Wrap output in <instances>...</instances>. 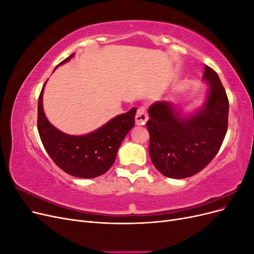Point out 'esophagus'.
<instances>
[{
  "mask_svg": "<svg viewBox=\"0 0 254 254\" xmlns=\"http://www.w3.org/2000/svg\"><path fill=\"white\" fill-rule=\"evenodd\" d=\"M148 120V114L146 112L145 107H140L135 114V124L136 125H144Z\"/></svg>",
  "mask_w": 254,
  "mask_h": 254,
  "instance_id": "obj_1",
  "label": "esophagus"
}]
</instances>
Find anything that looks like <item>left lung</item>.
Wrapping results in <instances>:
<instances>
[{
  "label": "left lung",
  "instance_id": "obj_1",
  "mask_svg": "<svg viewBox=\"0 0 254 254\" xmlns=\"http://www.w3.org/2000/svg\"><path fill=\"white\" fill-rule=\"evenodd\" d=\"M210 91L203 108L182 119L168 102L149 107V156L168 178L183 179L202 171L217 155L228 129L229 99L217 73L204 66Z\"/></svg>",
  "mask_w": 254,
  "mask_h": 254
}]
</instances>
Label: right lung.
<instances>
[{
    "instance_id": "right-lung-1",
    "label": "right lung",
    "mask_w": 254,
    "mask_h": 254,
    "mask_svg": "<svg viewBox=\"0 0 254 254\" xmlns=\"http://www.w3.org/2000/svg\"><path fill=\"white\" fill-rule=\"evenodd\" d=\"M73 55L59 64L66 63ZM44 86L38 99L37 127L51 159L64 172L78 178H95L105 174L114 163L121 143L134 126L136 108L118 115L94 132L68 135L59 131L45 117L42 105Z\"/></svg>"
}]
</instances>
